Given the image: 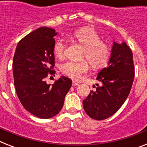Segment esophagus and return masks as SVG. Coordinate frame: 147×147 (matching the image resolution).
Masks as SVG:
<instances>
[{
  "label": "esophagus",
  "mask_w": 147,
  "mask_h": 147,
  "mask_svg": "<svg viewBox=\"0 0 147 147\" xmlns=\"http://www.w3.org/2000/svg\"><path fill=\"white\" fill-rule=\"evenodd\" d=\"M79 85V84H78V82H75V81H74V82H72V86H76V85Z\"/></svg>",
  "instance_id": "esophagus-1"
}]
</instances>
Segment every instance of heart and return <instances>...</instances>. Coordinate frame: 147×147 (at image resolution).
Segmentation results:
<instances>
[{"label": "heart", "instance_id": "heart-1", "mask_svg": "<svg viewBox=\"0 0 147 147\" xmlns=\"http://www.w3.org/2000/svg\"><path fill=\"white\" fill-rule=\"evenodd\" d=\"M73 37L85 47L83 59H86L94 69L105 66L111 56V49L107 43L100 41V36L91 28H81L73 33ZM65 43L62 39H57L53 44V51L58 58L64 55ZM60 70L65 76L74 80H79L88 71L87 61H67L60 65Z\"/></svg>", "mask_w": 147, "mask_h": 147}]
</instances>
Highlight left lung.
I'll return each instance as SVG.
<instances>
[{
  "label": "left lung",
  "instance_id": "left-lung-1",
  "mask_svg": "<svg viewBox=\"0 0 147 147\" xmlns=\"http://www.w3.org/2000/svg\"><path fill=\"white\" fill-rule=\"evenodd\" d=\"M109 66L98 73L96 91H91L83 100L86 114L92 119L101 121L116 113L130 94L134 79L133 53L125 42H114Z\"/></svg>",
  "mask_w": 147,
  "mask_h": 147
}]
</instances>
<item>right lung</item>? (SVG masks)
Listing matches in <instances>:
<instances>
[{
  "label": "right lung",
  "mask_w": 147,
  "mask_h": 147,
  "mask_svg": "<svg viewBox=\"0 0 147 147\" xmlns=\"http://www.w3.org/2000/svg\"><path fill=\"white\" fill-rule=\"evenodd\" d=\"M56 34L55 30L49 27L31 32L18 42L13 59L17 97L26 111L42 119L59 113L72 83L65 76L53 85L46 81L49 76H55L53 47Z\"/></svg>",
  "instance_id": "right-lung-1"
}]
</instances>
